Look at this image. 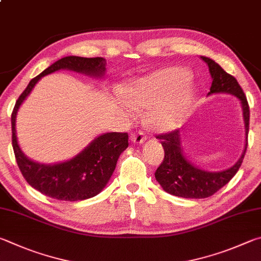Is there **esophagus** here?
<instances>
[{"label":"esophagus","mask_w":261,"mask_h":261,"mask_svg":"<svg viewBox=\"0 0 261 261\" xmlns=\"http://www.w3.org/2000/svg\"><path fill=\"white\" fill-rule=\"evenodd\" d=\"M130 140L133 143L141 144V143H143L145 140H147V136H145L143 132H138V133H133L130 135Z\"/></svg>","instance_id":"1"}]
</instances>
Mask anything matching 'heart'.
I'll return each mask as SVG.
<instances>
[{
    "mask_svg": "<svg viewBox=\"0 0 261 261\" xmlns=\"http://www.w3.org/2000/svg\"><path fill=\"white\" fill-rule=\"evenodd\" d=\"M188 76L184 68L164 67L132 80L122 91L130 107L126 110L127 114L133 116V108L150 109L149 122L152 127L158 130L175 128L187 116L193 99Z\"/></svg>",
    "mask_w": 261,
    "mask_h": 261,
    "instance_id": "1",
    "label": "heart"
}]
</instances>
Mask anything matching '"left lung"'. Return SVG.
<instances>
[{
  "label": "left lung",
  "instance_id": "1",
  "mask_svg": "<svg viewBox=\"0 0 261 261\" xmlns=\"http://www.w3.org/2000/svg\"><path fill=\"white\" fill-rule=\"evenodd\" d=\"M202 59L207 64L212 76L208 95L227 93L234 95L241 102L245 126V147L241 158L231 167L219 172H210L196 166L185 156L180 129L158 135L157 139L161 140L165 157L154 173V177L166 193L184 198H206L226 186L240 170L248 147L250 110L243 90L235 77L228 74L213 59L204 56Z\"/></svg>",
  "mask_w": 261,
  "mask_h": 261
}]
</instances>
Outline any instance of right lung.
Returning a JSON list of instances; mask_svg holds the SVG:
<instances>
[{"label": "right lung", "instance_id": "1", "mask_svg": "<svg viewBox=\"0 0 261 261\" xmlns=\"http://www.w3.org/2000/svg\"><path fill=\"white\" fill-rule=\"evenodd\" d=\"M102 57L86 58L66 56L51 64L30 81L17 99L11 114L12 148L16 161L27 184L49 197L75 202L94 197L104 189L116 168L118 158L128 147L127 133H104L95 138L87 147L68 161L56 164H41L30 159L18 144L16 117L20 105L44 75L59 70H70L81 74L100 77L107 71Z\"/></svg>", "mask_w": 261, "mask_h": 261}]
</instances>
